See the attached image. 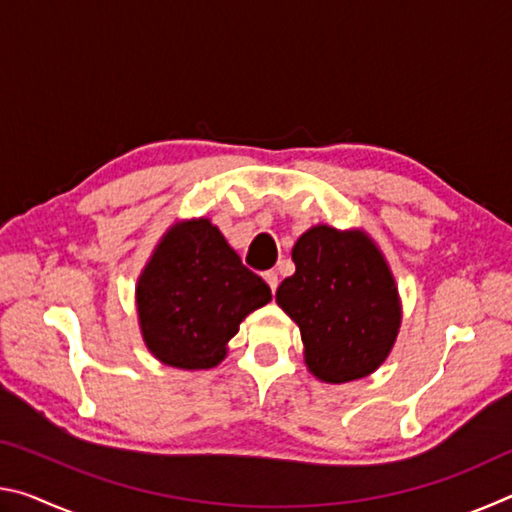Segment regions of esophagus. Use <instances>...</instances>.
<instances>
[{"label":"esophagus","mask_w":512,"mask_h":512,"mask_svg":"<svg viewBox=\"0 0 512 512\" xmlns=\"http://www.w3.org/2000/svg\"><path fill=\"white\" fill-rule=\"evenodd\" d=\"M264 280H266L268 287H271V291L275 293V289H277V273L275 271H266L264 273Z\"/></svg>","instance_id":"esophagus-1"}]
</instances>
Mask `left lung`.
<instances>
[{
  "mask_svg": "<svg viewBox=\"0 0 512 512\" xmlns=\"http://www.w3.org/2000/svg\"><path fill=\"white\" fill-rule=\"evenodd\" d=\"M296 273L275 302L300 327L307 370L325 384L363 379L388 359L402 325L391 266L368 232L318 223L291 250Z\"/></svg>",
  "mask_w": 512,
  "mask_h": 512,
  "instance_id": "left-lung-1",
  "label": "left lung"
}]
</instances>
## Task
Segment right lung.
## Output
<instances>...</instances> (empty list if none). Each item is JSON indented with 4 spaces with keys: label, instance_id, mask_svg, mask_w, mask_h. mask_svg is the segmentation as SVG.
Returning a JSON list of instances; mask_svg holds the SVG:
<instances>
[{
    "label": "right lung",
    "instance_id": "right-lung-1",
    "mask_svg": "<svg viewBox=\"0 0 512 512\" xmlns=\"http://www.w3.org/2000/svg\"><path fill=\"white\" fill-rule=\"evenodd\" d=\"M266 302L268 284L241 264L205 216L164 232L135 287L144 345L180 370L219 366L241 320Z\"/></svg>",
    "mask_w": 512,
    "mask_h": 512
}]
</instances>
